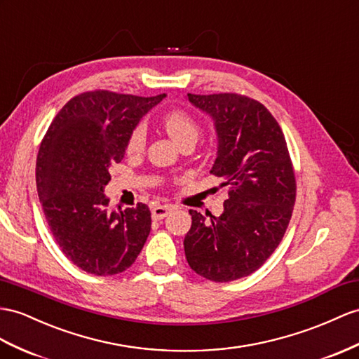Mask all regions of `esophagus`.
Returning a JSON list of instances; mask_svg holds the SVG:
<instances>
[{"label": "esophagus", "mask_w": 359, "mask_h": 359, "mask_svg": "<svg viewBox=\"0 0 359 359\" xmlns=\"http://www.w3.org/2000/svg\"><path fill=\"white\" fill-rule=\"evenodd\" d=\"M170 212H171V206H167V205H163V206L158 205V206L151 208L153 219H162V218L167 217Z\"/></svg>", "instance_id": "34e87169"}]
</instances>
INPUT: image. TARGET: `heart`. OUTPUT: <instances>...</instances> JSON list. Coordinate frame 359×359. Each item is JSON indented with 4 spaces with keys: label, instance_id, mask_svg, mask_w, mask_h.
Wrapping results in <instances>:
<instances>
[{
    "label": "heart",
    "instance_id": "heart-1",
    "mask_svg": "<svg viewBox=\"0 0 359 359\" xmlns=\"http://www.w3.org/2000/svg\"><path fill=\"white\" fill-rule=\"evenodd\" d=\"M163 128L171 136V140L182 145L185 142H196L200 135V126L196 118L183 109H172L162 118ZM145 127L137 124L127 140L126 149L128 153H140L145 145Z\"/></svg>",
    "mask_w": 359,
    "mask_h": 359
}]
</instances>
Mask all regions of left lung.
<instances>
[{"mask_svg":"<svg viewBox=\"0 0 359 359\" xmlns=\"http://www.w3.org/2000/svg\"><path fill=\"white\" fill-rule=\"evenodd\" d=\"M214 119L217 159L210 172L229 187L224 212L189 210L183 241L189 267L214 282L258 270L279 245L296 201V177L282 128L259 101L240 94H188Z\"/></svg>","mask_w":359,"mask_h":359,"instance_id":"left-lung-1","label":"left lung"}]
</instances>
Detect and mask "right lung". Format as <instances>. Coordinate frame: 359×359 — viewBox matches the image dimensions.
Listing matches in <instances>:
<instances>
[{
  "label": "right lung",
  "instance_id": "1",
  "mask_svg": "<svg viewBox=\"0 0 359 359\" xmlns=\"http://www.w3.org/2000/svg\"><path fill=\"white\" fill-rule=\"evenodd\" d=\"M163 97L83 92L60 109L41 142L36 187L45 218L63 255L86 273L127 270L150 233L149 206L110 210L104 187L132 130Z\"/></svg>",
  "mask_w": 359,
  "mask_h": 359
}]
</instances>
